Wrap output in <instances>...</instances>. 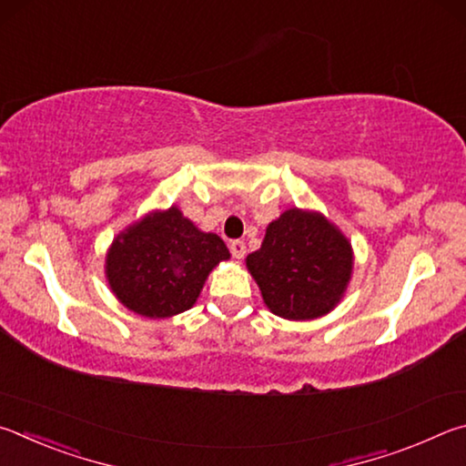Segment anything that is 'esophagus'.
<instances>
[{
	"mask_svg": "<svg viewBox=\"0 0 466 466\" xmlns=\"http://www.w3.org/2000/svg\"><path fill=\"white\" fill-rule=\"evenodd\" d=\"M228 249H231V254H233L235 259H241L243 256H246V241L235 239V241L228 243Z\"/></svg>",
	"mask_w": 466,
	"mask_h": 466,
	"instance_id": "1",
	"label": "esophagus"
}]
</instances>
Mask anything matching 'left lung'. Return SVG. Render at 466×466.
<instances>
[{"label":"left lung","mask_w":466,"mask_h":466,"mask_svg":"<svg viewBox=\"0 0 466 466\" xmlns=\"http://www.w3.org/2000/svg\"><path fill=\"white\" fill-rule=\"evenodd\" d=\"M246 264L274 315L309 321L328 315L344 297L354 254L321 212L289 208L268 225L262 248Z\"/></svg>","instance_id":"obj_1"}]
</instances>
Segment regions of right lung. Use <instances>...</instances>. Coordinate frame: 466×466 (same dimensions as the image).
Returning a JSON list of instances; mask_svg holds the SVG:
<instances>
[{"instance_id":"add662e5","label":"right lung","mask_w":466,"mask_h":466,"mask_svg":"<svg viewBox=\"0 0 466 466\" xmlns=\"http://www.w3.org/2000/svg\"><path fill=\"white\" fill-rule=\"evenodd\" d=\"M231 254L177 207L155 210L116 235L106 256V279L128 311L163 319L198 299L212 268Z\"/></svg>"}]
</instances>
